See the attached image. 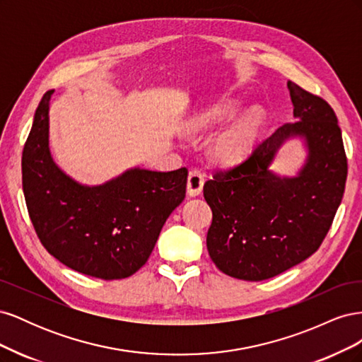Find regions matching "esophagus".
I'll return each mask as SVG.
<instances>
[{
    "label": "esophagus",
    "instance_id": "esophagus-1",
    "mask_svg": "<svg viewBox=\"0 0 362 362\" xmlns=\"http://www.w3.org/2000/svg\"><path fill=\"white\" fill-rule=\"evenodd\" d=\"M204 182H205V175L198 169H192L189 172V178H187V193L190 196L201 194Z\"/></svg>",
    "mask_w": 362,
    "mask_h": 362
}]
</instances>
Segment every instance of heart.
Returning <instances> with one entry per match:
<instances>
[{
  "label": "heart",
  "instance_id": "b5f03b06",
  "mask_svg": "<svg viewBox=\"0 0 362 362\" xmlns=\"http://www.w3.org/2000/svg\"><path fill=\"white\" fill-rule=\"evenodd\" d=\"M240 107V101L234 98H225L208 105L201 113L193 116L187 128L190 131H206L221 125L233 117ZM264 116L258 108H249L245 113L234 117L213 136L210 141L211 157L222 164H235L242 161L254 148Z\"/></svg>",
  "mask_w": 362,
  "mask_h": 362
}]
</instances>
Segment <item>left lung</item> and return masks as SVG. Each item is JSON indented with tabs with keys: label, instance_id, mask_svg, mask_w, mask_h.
<instances>
[{
	"label": "left lung",
	"instance_id": "1",
	"mask_svg": "<svg viewBox=\"0 0 362 362\" xmlns=\"http://www.w3.org/2000/svg\"><path fill=\"white\" fill-rule=\"evenodd\" d=\"M294 117L258 144L237 166L204 185L213 222L206 249L225 275L262 281L299 264L320 247L343 199L347 158L341 129L323 98L287 83ZM305 139L309 157L298 177L268 170L288 136Z\"/></svg>",
	"mask_w": 362,
	"mask_h": 362
}]
</instances>
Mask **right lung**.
<instances>
[{
	"label": "right lung",
	"instance_id": "obj_1",
	"mask_svg": "<svg viewBox=\"0 0 362 362\" xmlns=\"http://www.w3.org/2000/svg\"><path fill=\"white\" fill-rule=\"evenodd\" d=\"M43 95L23 151V189L35 231L72 270L105 281L145 266L164 222L185 198L187 169H131L87 187L64 175L48 146L49 100Z\"/></svg>",
	"mask_w": 362,
	"mask_h": 362
}]
</instances>
